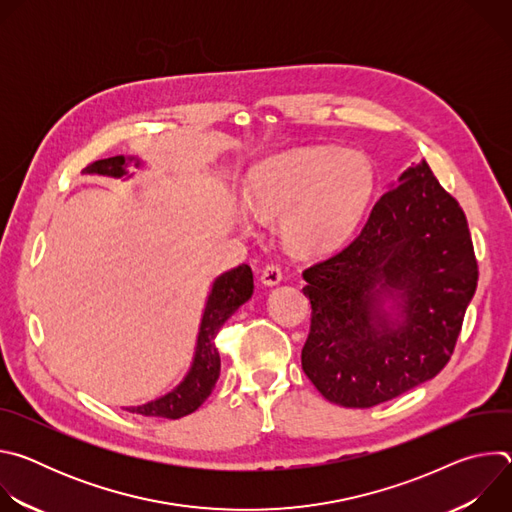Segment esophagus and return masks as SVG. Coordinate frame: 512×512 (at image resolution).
<instances>
[{
	"label": "esophagus",
	"instance_id": "esophagus-1",
	"mask_svg": "<svg viewBox=\"0 0 512 512\" xmlns=\"http://www.w3.org/2000/svg\"><path fill=\"white\" fill-rule=\"evenodd\" d=\"M279 281H281V267L277 263H271L261 271V283L263 285H277Z\"/></svg>",
	"mask_w": 512,
	"mask_h": 512
}]
</instances>
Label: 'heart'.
Masks as SVG:
<instances>
[{"mask_svg": "<svg viewBox=\"0 0 512 512\" xmlns=\"http://www.w3.org/2000/svg\"><path fill=\"white\" fill-rule=\"evenodd\" d=\"M375 188L367 158L334 148H306L259 164L247 202L261 218H281L285 239L300 251L338 245L356 227Z\"/></svg>", "mask_w": 512, "mask_h": 512, "instance_id": "1", "label": "heart"}]
</instances>
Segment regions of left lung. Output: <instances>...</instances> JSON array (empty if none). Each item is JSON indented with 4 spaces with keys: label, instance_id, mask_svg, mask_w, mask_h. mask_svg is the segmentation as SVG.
I'll return each mask as SVG.
<instances>
[{
    "label": "left lung",
    "instance_id": "obj_1",
    "mask_svg": "<svg viewBox=\"0 0 512 512\" xmlns=\"http://www.w3.org/2000/svg\"><path fill=\"white\" fill-rule=\"evenodd\" d=\"M302 275L312 304L302 369L328 401L364 409L446 367L478 263L464 210L421 162L377 200L350 245Z\"/></svg>",
    "mask_w": 512,
    "mask_h": 512
}]
</instances>
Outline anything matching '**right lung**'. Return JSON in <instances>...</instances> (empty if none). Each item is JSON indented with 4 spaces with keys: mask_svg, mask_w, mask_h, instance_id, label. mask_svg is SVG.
<instances>
[{
    "mask_svg": "<svg viewBox=\"0 0 512 512\" xmlns=\"http://www.w3.org/2000/svg\"><path fill=\"white\" fill-rule=\"evenodd\" d=\"M127 162H135L141 166L139 160L133 158H107L89 164L83 172L85 174H101L121 178L127 174ZM253 294V271L247 263L218 275L212 283L210 296L206 300V308L200 322L194 362L186 375V379L168 395L150 401L139 407H125L129 413H139L145 417H166V419H180L192 411H196L206 397L212 393L218 375H221V356L214 344V338L221 330V326L243 306Z\"/></svg>",
    "mask_w": 512,
    "mask_h": 512,
    "instance_id": "obj_1",
    "label": "right lung"
}]
</instances>
